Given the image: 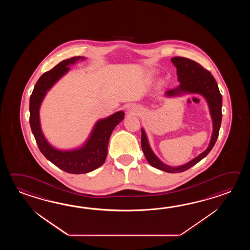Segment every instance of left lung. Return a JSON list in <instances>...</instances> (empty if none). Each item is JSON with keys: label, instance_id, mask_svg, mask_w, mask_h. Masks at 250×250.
<instances>
[{"label": "left lung", "instance_id": "left-lung-1", "mask_svg": "<svg viewBox=\"0 0 250 250\" xmlns=\"http://www.w3.org/2000/svg\"><path fill=\"white\" fill-rule=\"evenodd\" d=\"M172 63L174 64L177 68V75L178 80L180 81V85L174 89H170L166 91L165 95L167 96H175L177 95H182L183 93H197L201 94L207 99L210 112L212 119V138L209 144L208 149L199 154L197 157L190 161L186 165L178 166V167H170L165 165L160 161L153 151L149 146L148 141L146 135L143 128L141 129V147L143 150L144 154L146 159L147 160L150 165L154 168L164 170L170 173H178L188 170L193 165H196L200 162L203 158H205L209 152L212 150L214 144L217 140L219 130L222 123V103L223 98L222 95L218 88L217 83L212 77L210 71L205 69L202 65L197 63V62L190 60V59L184 58V57H173L171 58Z\"/></svg>", "mask_w": 250, "mask_h": 250}]
</instances>
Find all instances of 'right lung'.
Here are the masks:
<instances>
[{
	"label": "right lung",
	"instance_id": "add662e5",
	"mask_svg": "<svg viewBox=\"0 0 250 250\" xmlns=\"http://www.w3.org/2000/svg\"><path fill=\"white\" fill-rule=\"evenodd\" d=\"M84 57H72L64 60L54 68L44 72L34 87L29 101V123L38 148L46 159L58 168L72 174L87 173L100 167L106 159L107 147L112 130L124 119V112L120 111L112 116L97 122L90 138L81 148L72 151H61L51 146L42 135L39 108L46 92L68 70L70 64H74Z\"/></svg>",
	"mask_w": 250,
	"mask_h": 250
}]
</instances>
